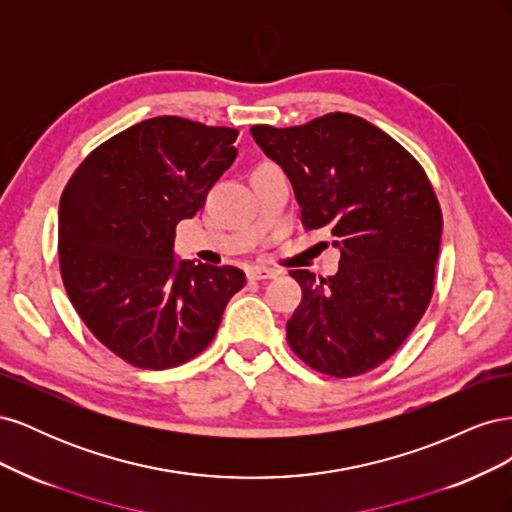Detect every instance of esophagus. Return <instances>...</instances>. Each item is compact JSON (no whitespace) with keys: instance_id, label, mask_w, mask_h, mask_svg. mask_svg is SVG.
I'll return each mask as SVG.
<instances>
[{"instance_id":"esophagus-1","label":"esophagus","mask_w":512,"mask_h":512,"mask_svg":"<svg viewBox=\"0 0 512 512\" xmlns=\"http://www.w3.org/2000/svg\"><path fill=\"white\" fill-rule=\"evenodd\" d=\"M277 275H280V271L275 269H262V267L247 269V280H273Z\"/></svg>"}]
</instances>
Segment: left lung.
Masks as SVG:
<instances>
[{"label": "left lung", "mask_w": 512, "mask_h": 512, "mask_svg": "<svg viewBox=\"0 0 512 512\" xmlns=\"http://www.w3.org/2000/svg\"><path fill=\"white\" fill-rule=\"evenodd\" d=\"M282 166L305 230L327 228L339 271H290L303 299L286 324L292 352L335 378L361 376L399 350L433 294L442 211L423 166L374 123L329 113L305 126H252Z\"/></svg>", "instance_id": "1"}]
</instances>
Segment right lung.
<instances>
[{
	"instance_id": "right-lung-1",
	"label": "right lung",
	"mask_w": 512,
	"mask_h": 512,
	"mask_svg": "<svg viewBox=\"0 0 512 512\" xmlns=\"http://www.w3.org/2000/svg\"><path fill=\"white\" fill-rule=\"evenodd\" d=\"M239 132L153 117L108 138L59 200V267L76 314L119 359L168 369L194 359L245 286L237 267L177 260L175 228L203 209L237 158Z\"/></svg>"
}]
</instances>
